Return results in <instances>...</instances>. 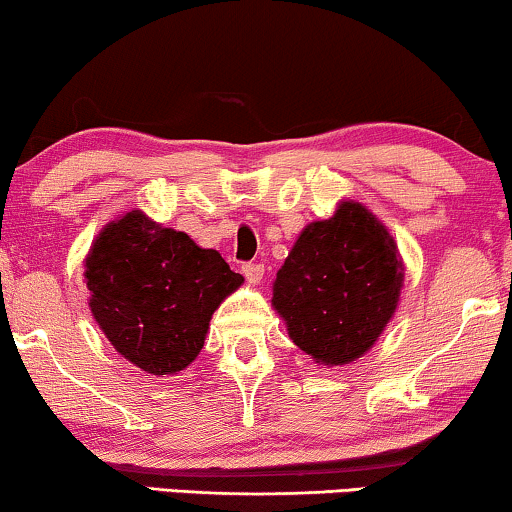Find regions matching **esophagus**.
Segmentation results:
<instances>
[{
    "mask_svg": "<svg viewBox=\"0 0 512 512\" xmlns=\"http://www.w3.org/2000/svg\"><path fill=\"white\" fill-rule=\"evenodd\" d=\"M263 265L261 263H244L242 265V275L249 284H258L263 279Z\"/></svg>",
    "mask_w": 512,
    "mask_h": 512,
    "instance_id": "obj_1",
    "label": "esophagus"
}]
</instances>
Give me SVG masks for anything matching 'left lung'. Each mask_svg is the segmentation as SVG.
Listing matches in <instances>:
<instances>
[{"label":"left lung","instance_id":"left-lung-1","mask_svg":"<svg viewBox=\"0 0 512 512\" xmlns=\"http://www.w3.org/2000/svg\"><path fill=\"white\" fill-rule=\"evenodd\" d=\"M394 237L361 207L342 202L310 223L277 272L272 305L296 345L326 366L359 359L380 338L401 293Z\"/></svg>","mask_w":512,"mask_h":512}]
</instances>
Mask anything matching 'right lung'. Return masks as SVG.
<instances>
[{"instance_id": "right-lung-1", "label": "right lung", "mask_w": 512, "mask_h": 512, "mask_svg": "<svg viewBox=\"0 0 512 512\" xmlns=\"http://www.w3.org/2000/svg\"><path fill=\"white\" fill-rule=\"evenodd\" d=\"M244 282L219 251L139 209L109 223L86 258L90 310L118 354L153 375L184 370L209 319Z\"/></svg>"}]
</instances>
